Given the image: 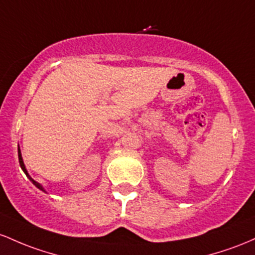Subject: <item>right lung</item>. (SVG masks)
<instances>
[{"instance_id": "add662e5", "label": "right lung", "mask_w": 255, "mask_h": 255, "mask_svg": "<svg viewBox=\"0 0 255 255\" xmlns=\"http://www.w3.org/2000/svg\"><path fill=\"white\" fill-rule=\"evenodd\" d=\"M18 156H19V164H20V167H21V168H22V171H24V172H25V174H26V176H27V178H28V179H30V181H31V182H32V183H33V184H35V185H36V187H37V188H38V189H41V190H43V191H45L44 189H43V187H42V185H41V184H39V183H38V182H36V181H35V179H32V178H31V176H30V174H28V172H27V170H26V167H25V165H24V161H22L21 151H20V149H18Z\"/></svg>"}]
</instances>
